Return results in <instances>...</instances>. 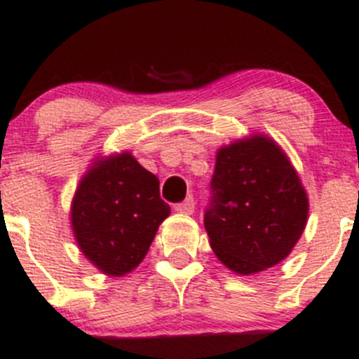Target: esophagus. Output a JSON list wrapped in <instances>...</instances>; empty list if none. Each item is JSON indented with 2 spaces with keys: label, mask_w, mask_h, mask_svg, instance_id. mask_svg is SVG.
Returning <instances> with one entry per match:
<instances>
[{
  "label": "esophagus",
  "mask_w": 359,
  "mask_h": 359,
  "mask_svg": "<svg viewBox=\"0 0 359 359\" xmlns=\"http://www.w3.org/2000/svg\"><path fill=\"white\" fill-rule=\"evenodd\" d=\"M175 210L180 212V214H187V215L193 214V212H194V200H193V196L186 198V200H184L182 203L175 205Z\"/></svg>",
  "instance_id": "esophagus-1"
}]
</instances>
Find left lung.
<instances>
[{"mask_svg": "<svg viewBox=\"0 0 359 359\" xmlns=\"http://www.w3.org/2000/svg\"><path fill=\"white\" fill-rule=\"evenodd\" d=\"M210 189L205 229L226 268L252 276L290 256L307 224L309 198L276 140L259 133L219 149Z\"/></svg>", "mask_w": 359, "mask_h": 359, "instance_id": "obj_1", "label": "left lung"}]
</instances>
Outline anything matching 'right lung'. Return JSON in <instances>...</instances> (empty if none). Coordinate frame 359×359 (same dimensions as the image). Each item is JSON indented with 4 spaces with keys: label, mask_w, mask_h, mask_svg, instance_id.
<instances>
[{
    "label": "right lung",
    "mask_w": 359,
    "mask_h": 359,
    "mask_svg": "<svg viewBox=\"0 0 359 359\" xmlns=\"http://www.w3.org/2000/svg\"><path fill=\"white\" fill-rule=\"evenodd\" d=\"M168 215L159 179L128 151L96 158L80 179L69 208L80 252L110 277L133 272Z\"/></svg>",
    "instance_id": "1"
}]
</instances>
